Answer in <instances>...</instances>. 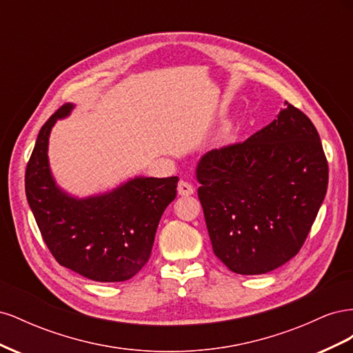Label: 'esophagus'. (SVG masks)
I'll list each match as a JSON object with an SVG mask.
<instances>
[{"label":"esophagus","mask_w":353,"mask_h":353,"mask_svg":"<svg viewBox=\"0 0 353 353\" xmlns=\"http://www.w3.org/2000/svg\"><path fill=\"white\" fill-rule=\"evenodd\" d=\"M178 193H179V196H191L194 193V188L190 183H187V181H179Z\"/></svg>","instance_id":"obj_1"}]
</instances>
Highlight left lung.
<instances>
[{
	"mask_svg": "<svg viewBox=\"0 0 353 353\" xmlns=\"http://www.w3.org/2000/svg\"><path fill=\"white\" fill-rule=\"evenodd\" d=\"M284 104L268 126L209 152L197 166L213 252L236 274H266L294 258L327 193L328 163L316 128Z\"/></svg>",
	"mask_w": 353,
	"mask_h": 353,
	"instance_id": "left-lung-1",
	"label": "left lung"
}]
</instances>
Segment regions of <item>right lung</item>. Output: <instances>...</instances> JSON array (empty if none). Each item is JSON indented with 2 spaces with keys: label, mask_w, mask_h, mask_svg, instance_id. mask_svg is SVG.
<instances>
[{
  "label": "right lung",
  "mask_w": 353,
  "mask_h": 353,
  "mask_svg": "<svg viewBox=\"0 0 353 353\" xmlns=\"http://www.w3.org/2000/svg\"><path fill=\"white\" fill-rule=\"evenodd\" d=\"M72 108L61 105L41 128L25 174L28 203L61 266L92 281H126L150 258L159 221L176 196L178 176L134 178L112 193L83 200L61 193L50 174L48 135Z\"/></svg>",
  "instance_id": "1"
}]
</instances>
